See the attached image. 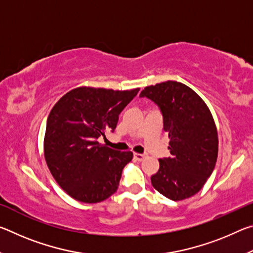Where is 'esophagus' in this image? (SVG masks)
I'll list each match as a JSON object with an SVG mask.
<instances>
[{"label": "esophagus", "instance_id": "obj_1", "mask_svg": "<svg viewBox=\"0 0 253 253\" xmlns=\"http://www.w3.org/2000/svg\"><path fill=\"white\" fill-rule=\"evenodd\" d=\"M147 155L146 154H139V153H135L134 154V158L136 161H138V162H142V161H144V158L146 157Z\"/></svg>", "mask_w": 253, "mask_h": 253}]
</instances>
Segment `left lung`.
Segmentation results:
<instances>
[{
	"instance_id": "obj_1",
	"label": "left lung",
	"mask_w": 253,
	"mask_h": 253,
	"mask_svg": "<svg viewBox=\"0 0 253 253\" xmlns=\"http://www.w3.org/2000/svg\"><path fill=\"white\" fill-rule=\"evenodd\" d=\"M139 97L160 107L169 138L170 157L158 160L160 169L151 177L152 185L173 201L191 198L215 168L219 138L211 111L198 93L177 81L148 85Z\"/></svg>"
}]
</instances>
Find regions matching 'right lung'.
Instances as JSON below:
<instances>
[{
  "instance_id": "obj_1",
  "label": "right lung",
  "mask_w": 253,
  "mask_h": 253,
  "mask_svg": "<svg viewBox=\"0 0 253 253\" xmlns=\"http://www.w3.org/2000/svg\"><path fill=\"white\" fill-rule=\"evenodd\" d=\"M139 88L113 90L79 87L51 109L44 135L46 165L62 190L84 203H98L117 191L131 152L115 151L98 142L114 131L119 114Z\"/></svg>"
}]
</instances>
